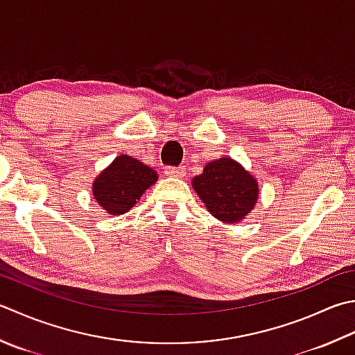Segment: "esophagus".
Returning <instances> with one entry per match:
<instances>
[{"mask_svg":"<svg viewBox=\"0 0 355 355\" xmlns=\"http://www.w3.org/2000/svg\"><path fill=\"white\" fill-rule=\"evenodd\" d=\"M164 173H166V177H171V178H183L186 175V171H184V168L168 166V168H164Z\"/></svg>","mask_w":355,"mask_h":355,"instance_id":"34e87169","label":"esophagus"}]
</instances>
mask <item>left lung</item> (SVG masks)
<instances>
[{"label":"left lung","instance_id":"left-lung-1","mask_svg":"<svg viewBox=\"0 0 355 355\" xmlns=\"http://www.w3.org/2000/svg\"><path fill=\"white\" fill-rule=\"evenodd\" d=\"M192 189L205 207L223 223H240L259 200V180L231 157L207 163L198 177L192 178Z\"/></svg>","mask_w":355,"mask_h":355}]
</instances>
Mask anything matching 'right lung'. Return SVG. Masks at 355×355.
Returning a JSON list of instances; mask_svg holds the SVG:
<instances>
[{
  "label": "right lung",
  "instance_id": "right-lung-1",
  "mask_svg": "<svg viewBox=\"0 0 355 355\" xmlns=\"http://www.w3.org/2000/svg\"><path fill=\"white\" fill-rule=\"evenodd\" d=\"M158 173L128 154L118 155L95 177L92 196L109 215H123L140 201L143 193L155 184Z\"/></svg>",
  "mask_w": 355,
  "mask_h": 355
}]
</instances>
